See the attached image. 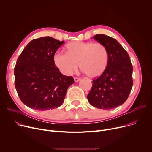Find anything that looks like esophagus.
<instances>
[{
	"label": "esophagus",
	"instance_id": "obj_1",
	"mask_svg": "<svg viewBox=\"0 0 152 152\" xmlns=\"http://www.w3.org/2000/svg\"><path fill=\"white\" fill-rule=\"evenodd\" d=\"M74 79H75V81L76 83H77V82H78V81H79L81 80V78H79V77H74Z\"/></svg>",
	"mask_w": 152,
	"mask_h": 152
}]
</instances>
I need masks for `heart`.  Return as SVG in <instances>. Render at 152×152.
<instances>
[{"instance_id": "obj_1", "label": "heart", "mask_w": 152, "mask_h": 152, "mask_svg": "<svg viewBox=\"0 0 152 152\" xmlns=\"http://www.w3.org/2000/svg\"><path fill=\"white\" fill-rule=\"evenodd\" d=\"M67 53L57 52L53 55L55 66L61 73L70 75L79 67L91 78L101 76L105 71L109 55L101 43L75 41L66 45Z\"/></svg>"}]
</instances>
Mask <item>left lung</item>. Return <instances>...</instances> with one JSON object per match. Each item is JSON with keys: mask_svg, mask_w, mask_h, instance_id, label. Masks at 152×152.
I'll return each instance as SVG.
<instances>
[{"mask_svg": "<svg viewBox=\"0 0 152 152\" xmlns=\"http://www.w3.org/2000/svg\"><path fill=\"white\" fill-rule=\"evenodd\" d=\"M92 37L105 45L109 58L104 73L92 81L87 99L94 107L110 110L128 98L133 84V68L128 53L115 39L101 34Z\"/></svg>", "mask_w": 152, "mask_h": 152, "instance_id": "1", "label": "left lung"}]
</instances>
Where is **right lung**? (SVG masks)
<instances>
[{"instance_id":"1","label":"right lung","mask_w":152,"mask_h":152,"mask_svg":"<svg viewBox=\"0 0 152 152\" xmlns=\"http://www.w3.org/2000/svg\"><path fill=\"white\" fill-rule=\"evenodd\" d=\"M64 43L51 37L31 41L19 56L14 69L15 86L21 102L36 110L60 107L75 81L55 66L53 55Z\"/></svg>"}]
</instances>
